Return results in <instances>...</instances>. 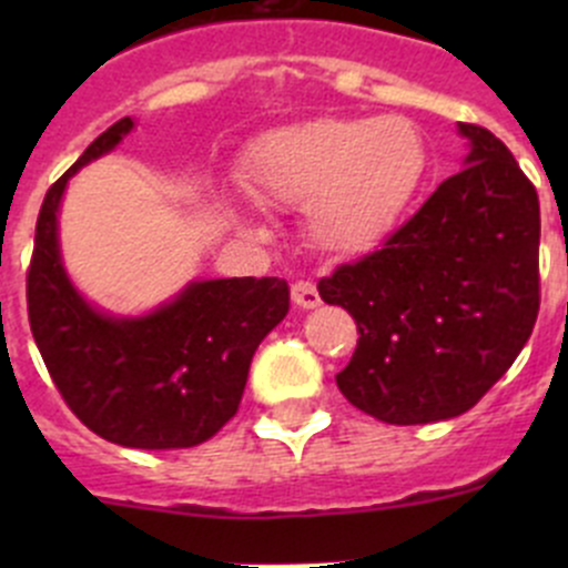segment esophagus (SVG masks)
Segmentation results:
<instances>
[{"label": "esophagus", "mask_w": 568, "mask_h": 568, "mask_svg": "<svg viewBox=\"0 0 568 568\" xmlns=\"http://www.w3.org/2000/svg\"><path fill=\"white\" fill-rule=\"evenodd\" d=\"M291 300H294V305L302 307V311H313V307L321 305L318 288L313 283H305V280L291 285Z\"/></svg>", "instance_id": "34e87169"}]
</instances>
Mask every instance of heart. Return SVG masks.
<instances>
[{"instance_id": "heart-1", "label": "heart", "mask_w": 568, "mask_h": 568, "mask_svg": "<svg viewBox=\"0 0 568 568\" xmlns=\"http://www.w3.org/2000/svg\"><path fill=\"white\" fill-rule=\"evenodd\" d=\"M426 173V142L404 118H311L266 131L242 159L250 194L305 205L321 252L359 255L385 242Z\"/></svg>"}]
</instances>
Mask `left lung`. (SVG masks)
I'll return each mask as SVG.
<instances>
[{
	"mask_svg": "<svg viewBox=\"0 0 568 568\" xmlns=\"http://www.w3.org/2000/svg\"><path fill=\"white\" fill-rule=\"evenodd\" d=\"M464 168L385 247L318 283L359 326L335 376L395 426L459 417L517 359L538 316V194L491 131L459 123Z\"/></svg>",
	"mask_w": 568,
	"mask_h": 568,
	"instance_id": "left-lung-1",
	"label": "left lung"
}]
</instances>
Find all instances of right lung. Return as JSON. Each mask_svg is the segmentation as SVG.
Listing matches in <instances>:
<instances>
[{"label": "right lung", "mask_w": 568, "mask_h": 568, "mask_svg": "<svg viewBox=\"0 0 568 568\" xmlns=\"http://www.w3.org/2000/svg\"><path fill=\"white\" fill-rule=\"evenodd\" d=\"M134 118L106 129L45 192L27 274V307L40 357L73 415L123 448H192L242 404L250 363L291 307L280 277L189 280L140 316L101 311L73 285L60 250L68 181L112 153Z\"/></svg>", "instance_id": "1"}]
</instances>
